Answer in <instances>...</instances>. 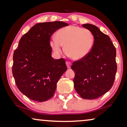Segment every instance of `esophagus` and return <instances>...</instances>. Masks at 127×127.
Instances as JSON below:
<instances>
[{
    "mask_svg": "<svg viewBox=\"0 0 127 127\" xmlns=\"http://www.w3.org/2000/svg\"><path fill=\"white\" fill-rule=\"evenodd\" d=\"M66 66H67V68H68V69L70 68V67H71V65H72V63H71L70 62L66 61Z\"/></svg>",
    "mask_w": 127,
    "mask_h": 127,
    "instance_id": "1",
    "label": "esophagus"
}]
</instances>
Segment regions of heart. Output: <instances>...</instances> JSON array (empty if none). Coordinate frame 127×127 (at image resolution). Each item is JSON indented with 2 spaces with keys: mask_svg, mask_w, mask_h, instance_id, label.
Masks as SVG:
<instances>
[{
  "mask_svg": "<svg viewBox=\"0 0 127 127\" xmlns=\"http://www.w3.org/2000/svg\"><path fill=\"white\" fill-rule=\"evenodd\" d=\"M54 51L57 54L62 53V46L65 51L74 60L86 57L94 44V36L91 31L76 26H69L59 30L56 38L53 37L50 42Z\"/></svg>",
  "mask_w": 127,
  "mask_h": 127,
  "instance_id": "obj_1",
  "label": "heart"
}]
</instances>
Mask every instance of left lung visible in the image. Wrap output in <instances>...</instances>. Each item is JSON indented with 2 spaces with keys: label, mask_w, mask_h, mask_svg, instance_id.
<instances>
[{
  "label": "left lung",
  "mask_w": 127,
  "mask_h": 127,
  "mask_svg": "<svg viewBox=\"0 0 127 127\" xmlns=\"http://www.w3.org/2000/svg\"><path fill=\"white\" fill-rule=\"evenodd\" d=\"M94 36L91 51L84 58L73 63L74 87L81 98L94 99L111 89L117 72L115 47L108 36L95 25L83 24Z\"/></svg>",
  "instance_id": "obj_1"
}]
</instances>
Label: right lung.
Wrapping results in <instances>:
<instances>
[{
	"label": "right lung",
	"mask_w": 127,
	"mask_h": 127,
	"mask_svg": "<svg viewBox=\"0 0 127 127\" xmlns=\"http://www.w3.org/2000/svg\"><path fill=\"white\" fill-rule=\"evenodd\" d=\"M67 25L62 21L36 24L20 40L14 52L12 72L19 90L31 99L40 102L50 99L67 70L64 58L51 57L50 40L55 31Z\"/></svg>",
	"instance_id": "right-lung-1"
}]
</instances>
